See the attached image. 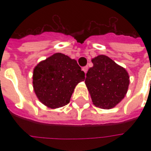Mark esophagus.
<instances>
[{
	"instance_id": "esophagus-1",
	"label": "esophagus",
	"mask_w": 151,
	"mask_h": 151,
	"mask_svg": "<svg viewBox=\"0 0 151 151\" xmlns=\"http://www.w3.org/2000/svg\"><path fill=\"white\" fill-rule=\"evenodd\" d=\"M88 70V66H84V67H82V70L84 71L85 73H87Z\"/></svg>"
}]
</instances>
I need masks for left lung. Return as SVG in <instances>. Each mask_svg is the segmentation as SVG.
I'll use <instances>...</instances> for the list:
<instances>
[{
  "label": "left lung",
  "instance_id": "obj_1",
  "mask_svg": "<svg viewBox=\"0 0 151 151\" xmlns=\"http://www.w3.org/2000/svg\"><path fill=\"white\" fill-rule=\"evenodd\" d=\"M93 66L86 73L85 85L96 106L109 110L126 96L129 76L124 67L104 55L92 59Z\"/></svg>",
  "mask_w": 151,
  "mask_h": 151
}]
</instances>
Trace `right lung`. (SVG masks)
Wrapping results in <instances>:
<instances>
[{"label": "right lung", "mask_w": 151, "mask_h": 151, "mask_svg": "<svg viewBox=\"0 0 151 151\" xmlns=\"http://www.w3.org/2000/svg\"><path fill=\"white\" fill-rule=\"evenodd\" d=\"M85 75L75 59L55 53L34 67V91L47 107H62L70 103L76 85L85 80Z\"/></svg>", "instance_id": "obj_1"}]
</instances>
